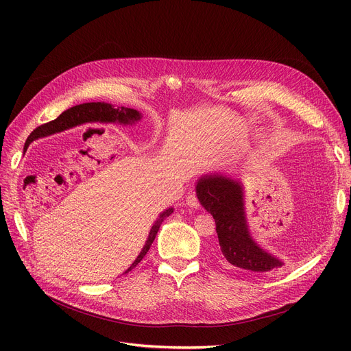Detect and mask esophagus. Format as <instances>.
I'll return each instance as SVG.
<instances>
[{
    "instance_id": "obj_1",
    "label": "esophagus",
    "mask_w": 351,
    "mask_h": 351,
    "mask_svg": "<svg viewBox=\"0 0 351 351\" xmlns=\"http://www.w3.org/2000/svg\"><path fill=\"white\" fill-rule=\"evenodd\" d=\"M186 205H188L189 208L199 209L200 204H199V199H197V196H196L195 193H191V195L186 197Z\"/></svg>"
}]
</instances>
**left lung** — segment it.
<instances>
[{
    "label": "left lung",
    "mask_w": 351,
    "mask_h": 351,
    "mask_svg": "<svg viewBox=\"0 0 351 351\" xmlns=\"http://www.w3.org/2000/svg\"><path fill=\"white\" fill-rule=\"evenodd\" d=\"M196 196L215 219L219 257L225 265L247 273H273L285 266L252 237L241 180L223 173L202 175L196 182Z\"/></svg>",
    "instance_id": "obj_1"
}]
</instances>
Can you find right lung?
<instances>
[{
  "label": "right lung",
  "instance_id": "right-lung-1",
  "mask_svg": "<svg viewBox=\"0 0 351 351\" xmlns=\"http://www.w3.org/2000/svg\"><path fill=\"white\" fill-rule=\"evenodd\" d=\"M77 106H80V108L84 109V112H85L86 117L89 115V117H92V118L98 119V121L102 122V123H115V122H117V123H122V125H134L135 122H138V121L142 119V114L139 112V110H136V109L123 108V106L115 108L114 105L105 104V102H89V104H82V105H77ZM77 106H75V109H77ZM71 109H72V108H71ZM68 110H69V109H68ZM60 118H61V115H60L57 119H55V121H58ZM80 118H81V114H80ZM55 121L48 122V123H45V125H41V126L36 128L35 131L28 136V139H27V142H25V146H24V151H27V147L29 146V143H31L32 141L57 132V131H55V129H53V128H57V126L52 125V123H55ZM61 131H64V129H61ZM172 213H173V208H168V209H165L163 212L159 213L158 219L155 220V223H154L152 228H151V232H149V236H147V239H146L145 246L142 247V250H141V253L138 254L135 262H134L131 266H129L128 270H125V273L131 271V270L143 259V256L147 253V250H149L151 245L154 243L155 237H156V233H158V230H159L162 222H163V220H165L166 217L171 216Z\"/></svg>",
  "mask_w": 351,
  "mask_h": 351
}]
</instances>
